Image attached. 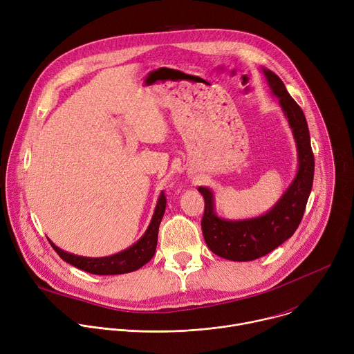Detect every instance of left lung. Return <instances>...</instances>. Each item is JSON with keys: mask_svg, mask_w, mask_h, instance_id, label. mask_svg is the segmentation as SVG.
<instances>
[{"mask_svg": "<svg viewBox=\"0 0 354 354\" xmlns=\"http://www.w3.org/2000/svg\"><path fill=\"white\" fill-rule=\"evenodd\" d=\"M272 96L277 97L279 106L291 129L298 167L291 183L280 198L258 217L230 220L216 212V197L210 187L198 186L205 197V214L201 220L203 236L213 254L234 262H249L268 255L298 228L314 180V154L310 130L304 112L290 96L283 81L270 70L262 67Z\"/></svg>", "mask_w": 354, "mask_h": 354, "instance_id": "obj_1", "label": "left lung"}]
</instances>
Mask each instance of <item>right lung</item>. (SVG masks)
Instances as JSON below:
<instances>
[{
    "mask_svg": "<svg viewBox=\"0 0 354 354\" xmlns=\"http://www.w3.org/2000/svg\"><path fill=\"white\" fill-rule=\"evenodd\" d=\"M165 206H167V200L164 193L161 192L157 206L153 214V218H151L145 232L141 235V238L134 242L131 246L118 252V254L109 255V257H102V258H88V257H80L75 254H71V252H67L62 248H59L56 243L48 239L50 245L53 246V249L57 252L59 257L84 270L92 274H99V276H109V274H123V273H130L134 270H138L142 268L145 263L151 261V258L154 257L156 249H157V241H158V230L161 220L165 213Z\"/></svg>",
    "mask_w": 354,
    "mask_h": 354,
    "instance_id": "add662e5",
    "label": "right lung"
}]
</instances>
